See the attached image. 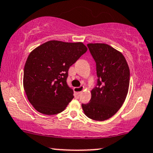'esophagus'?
<instances>
[{
  "label": "esophagus",
  "instance_id": "obj_1",
  "mask_svg": "<svg viewBox=\"0 0 153 153\" xmlns=\"http://www.w3.org/2000/svg\"><path fill=\"white\" fill-rule=\"evenodd\" d=\"M84 89H85V87L84 86L76 87V88H74V91H75V95H76V96L80 95V94L81 93V92L84 90Z\"/></svg>",
  "mask_w": 153,
  "mask_h": 153
}]
</instances>
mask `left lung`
Segmentation results:
<instances>
[{"label": "left lung", "mask_w": 153, "mask_h": 153, "mask_svg": "<svg viewBox=\"0 0 153 153\" xmlns=\"http://www.w3.org/2000/svg\"><path fill=\"white\" fill-rule=\"evenodd\" d=\"M97 65V85L91 91V100L82 104L85 114L94 121H104L123 105L128 92L130 71L125 57L103 43L88 44Z\"/></svg>", "instance_id": "1"}]
</instances>
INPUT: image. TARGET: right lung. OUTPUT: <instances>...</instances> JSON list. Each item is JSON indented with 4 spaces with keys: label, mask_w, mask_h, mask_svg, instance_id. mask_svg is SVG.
I'll use <instances>...</instances> for the list:
<instances>
[{
    "label": "right lung",
    "mask_w": 153,
    "mask_h": 153,
    "mask_svg": "<svg viewBox=\"0 0 153 153\" xmlns=\"http://www.w3.org/2000/svg\"><path fill=\"white\" fill-rule=\"evenodd\" d=\"M87 51L82 42L51 40L30 52L25 65L23 87L36 111L53 115L66 108L74 97L66 83L68 71Z\"/></svg>",
    "instance_id": "right-lung-1"
}]
</instances>
